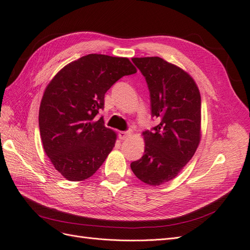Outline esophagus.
Returning <instances> with one entry per match:
<instances>
[{"label": "esophagus", "instance_id": "1", "mask_svg": "<svg viewBox=\"0 0 250 250\" xmlns=\"http://www.w3.org/2000/svg\"><path fill=\"white\" fill-rule=\"evenodd\" d=\"M130 135H131V133L129 132V131H120V132H119V138L121 139V141H124V139H127Z\"/></svg>", "mask_w": 250, "mask_h": 250}]
</instances>
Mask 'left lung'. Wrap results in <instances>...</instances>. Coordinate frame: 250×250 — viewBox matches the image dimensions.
I'll return each instance as SVG.
<instances>
[{
    "label": "left lung",
    "instance_id": "1",
    "mask_svg": "<svg viewBox=\"0 0 250 250\" xmlns=\"http://www.w3.org/2000/svg\"><path fill=\"white\" fill-rule=\"evenodd\" d=\"M132 62L146 80L152 115L160 124L143 132L145 154L130 167L145 184L160 186L177 176L200 144L201 95L191 75L161 57Z\"/></svg>",
    "mask_w": 250,
    "mask_h": 250
}]
</instances>
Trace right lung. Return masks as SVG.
Returning a JSON list of instances; mask_svg holds the SVG:
<instances>
[{"instance_id":"right-lung-1","label":"right lung","mask_w":250,"mask_h":250,"mask_svg":"<svg viewBox=\"0 0 250 250\" xmlns=\"http://www.w3.org/2000/svg\"><path fill=\"white\" fill-rule=\"evenodd\" d=\"M137 72L127 57L88 54L63 66L47 85L39 109L44 151L67 181L92 176L112 152L117 133L94 121L104 94L120 78Z\"/></svg>"}]
</instances>
